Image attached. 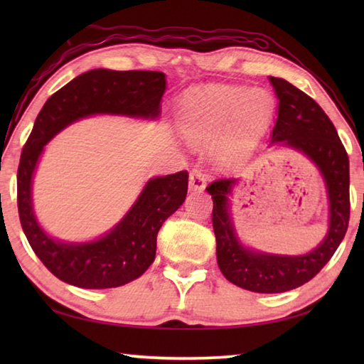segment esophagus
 Returning a JSON list of instances; mask_svg holds the SVG:
<instances>
[{
  "label": "esophagus",
  "instance_id": "1",
  "mask_svg": "<svg viewBox=\"0 0 364 364\" xmlns=\"http://www.w3.org/2000/svg\"><path fill=\"white\" fill-rule=\"evenodd\" d=\"M189 188L192 191H203L206 188V176L200 168H192L191 170Z\"/></svg>",
  "mask_w": 364,
  "mask_h": 364
}]
</instances>
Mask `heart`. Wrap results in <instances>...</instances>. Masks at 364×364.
<instances>
[{"instance_id": "heart-1", "label": "heart", "mask_w": 364, "mask_h": 364, "mask_svg": "<svg viewBox=\"0 0 364 364\" xmlns=\"http://www.w3.org/2000/svg\"><path fill=\"white\" fill-rule=\"evenodd\" d=\"M274 109L275 102L267 90L211 86L188 100L183 133L189 141L203 144L228 129L220 154L227 159H239L266 129Z\"/></svg>"}]
</instances>
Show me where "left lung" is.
Masks as SVG:
<instances>
[{"mask_svg":"<svg viewBox=\"0 0 364 364\" xmlns=\"http://www.w3.org/2000/svg\"><path fill=\"white\" fill-rule=\"evenodd\" d=\"M278 98V117L272 144H282L305 153L326 180L330 202L328 233L316 249L300 257L261 253L245 249L231 222L228 194L236 178H220L208 184L213 197L215 255L223 277L239 288L275 294L296 289L321 272L341 244L349 227V156L336 128L322 107L291 82L269 76Z\"/></svg>","mask_w":364,"mask_h":364,"instance_id":"8db88e82","label":"left lung"}]
</instances>
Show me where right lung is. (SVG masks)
<instances>
[{
  "label": "right lung",
  "mask_w": 364,
  "mask_h": 364,
  "mask_svg": "<svg viewBox=\"0 0 364 364\" xmlns=\"http://www.w3.org/2000/svg\"><path fill=\"white\" fill-rule=\"evenodd\" d=\"M164 90L162 72L97 68L65 84L38 112L20 156L18 215L31 249L59 280L84 289H106L141 277L154 261L162 223L186 198L189 175L181 170L151 178L125 218L97 241L60 242L45 233L33 211L31 181L43 145L72 122L92 114L156 119Z\"/></svg>",
  "instance_id": "right-lung-1"
}]
</instances>
